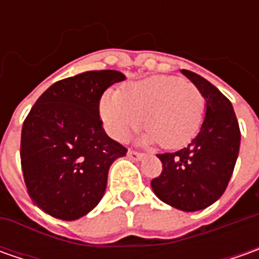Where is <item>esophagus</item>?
I'll use <instances>...</instances> for the list:
<instances>
[{"mask_svg":"<svg viewBox=\"0 0 259 259\" xmlns=\"http://www.w3.org/2000/svg\"><path fill=\"white\" fill-rule=\"evenodd\" d=\"M128 157L133 158V160H143L144 158V154L143 153H138V151H134V150H128Z\"/></svg>","mask_w":259,"mask_h":259,"instance_id":"34e87169","label":"esophagus"}]
</instances>
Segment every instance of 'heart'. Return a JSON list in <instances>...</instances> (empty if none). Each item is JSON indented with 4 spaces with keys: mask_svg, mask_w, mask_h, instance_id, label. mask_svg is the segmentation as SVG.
I'll return each instance as SVG.
<instances>
[{
    "mask_svg": "<svg viewBox=\"0 0 259 259\" xmlns=\"http://www.w3.org/2000/svg\"><path fill=\"white\" fill-rule=\"evenodd\" d=\"M204 96L197 86L177 76H151L122 88L121 94L108 92L101 101V115L108 133L118 141L143 125L147 144L167 150L189 144L200 130Z\"/></svg>",
    "mask_w": 259,
    "mask_h": 259,
    "instance_id": "heart-1",
    "label": "heart"
}]
</instances>
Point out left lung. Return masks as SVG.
Masks as SVG:
<instances>
[{
    "label": "left lung",
    "instance_id": "left-lung-1",
    "mask_svg": "<svg viewBox=\"0 0 259 259\" xmlns=\"http://www.w3.org/2000/svg\"><path fill=\"white\" fill-rule=\"evenodd\" d=\"M200 89L206 116L199 134L176 153L157 154L163 171L151 180L155 196L184 212L214 203L226 190L239 153L241 131L231 101L216 86L190 70H182Z\"/></svg>",
    "mask_w": 259,
    "mask_h": 259
}]
</instances>
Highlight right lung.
<instances>
[{
    "instance_id": "add662e5",
    "label": "right lung",
    "mask_w": 259,
    "mask_h": 259,
    "mask_svg": "<svg viewBox=\"0 0 259 259\" xmlns=\"http://www.w3.org/2000/svg\"><path fill=\"white\" fill-rule=\"evenodd\" d=\"M125 80L118 70L66 77L41 95L21 130V168L31 200L62 221H75L101 202L109 167L126 154L102 128L99 101Z\"/></svg>"
}]
</instances>
